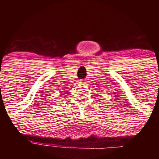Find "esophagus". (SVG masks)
<instances>
[{
    "label": "esophagus",
    "instance_id": "obj_1",
    "mask_svg": "<svg viewBox=\"0 0 159 159\" xmlns=\"http://www.w3.org/2000/svg\"><path fill=\"white\" fill-rule=\"evenodd\" d=\"M80 83H81V84H85V81H80Z\"/></svg>",
    "mask_w": 159,
    "mask_h": 159
}]
</instances>
